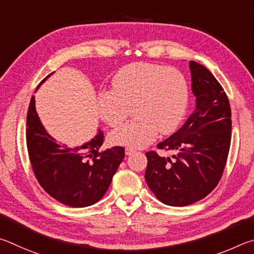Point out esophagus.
I'll return each mask as SVG.
<instances>
[{
  "mask_svg": "<svg viewBox=\"0 0 254 254\" xmlns=\"http://www.w3.org/2000/svg\"><path fill=\"white\" fill-rule=\"evenodd\" d=\"M136 152V150L134 149V148H129V147H127L126 149H125V154L127 155V156H129V155H131V154H134Z\"/></svg>",
  "mask_w": 254,
  "mask_h": 254,
  "instance_id": "esophagus-1",
  "label": "esophagus"
}]
</instances>
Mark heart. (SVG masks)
<instances>
[{"instance_id":"b5f03b06","label":"heart","mask_w":254,"mask_h":254,"mask_svg":"<svg viewBox=\"0 0 254 254\" xmlns=\"http://www.w3.org/2000/svg\"><path fill=\"white\" fill-rule=\"evenodd\" d=\"M188 80L179 69L149 62L123 66L113 79V90L97 98L100 118L118 126L134 107L136 119L111 132V144L141 148L156 138L174 132L183 122L189 107Z\"/></svg>"}]
</instances>
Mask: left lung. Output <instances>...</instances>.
<instances>
[{"label": "left lung", "mask_w": 254, "mask_h": 254, "mask_svg": "<svg viewBox=\"0 0 254 254\" xmlns=\"http://www.w3.org/2000/svg\"><path fill=\"white\" fill-rule=\"evenodd\" d=\"M195 108L175 134L157 145L171 157L147 152L145 180L159 201L186 206L216 188L231 144V108L226 93L205 66L190 61Z\"/></svg>", "instance_id": "1"}]
</instances>
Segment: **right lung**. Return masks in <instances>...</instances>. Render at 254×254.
I'll list each match as a JSON object with an SVG mask.
<instances>
[{"label":"right lung","instance_id":"1","mask_svg":"<svg viewBox=\"0 0 254 254\" xmlns=\"http://www.w3.org/2000/svg\"><path fill=\"white\" fill-rule=\"evenodd\" d=\"M26 126V146L32 170L50 196L71 207L90 206L104 196L125 157L124 147L100 150L104 143L100 129L81 146L70 148L59 144L40 120L34 96L30 101Z\"/></svg>","mask_w":254,"mask_h":254}]
</instances>
